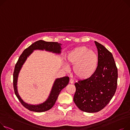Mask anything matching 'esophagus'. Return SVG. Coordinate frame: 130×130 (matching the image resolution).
I'll return each instance as SVG.
<instances>
[{
  "instance_id": "34e87169",
  "label": "esophagus",
  "mask_w": 130,
  "mask_h": 130,
  "mask_svg": "<svg viewBox=\"0 0 130 130\" xmlns=\"http://www.w3.org/2000/svg\"><path fill=\"white\" fill-rule=\"evenodd\" d=\"M74 83V80L72 79H70V83H71V84H73Z\"/></svg>"
}]
</instances>
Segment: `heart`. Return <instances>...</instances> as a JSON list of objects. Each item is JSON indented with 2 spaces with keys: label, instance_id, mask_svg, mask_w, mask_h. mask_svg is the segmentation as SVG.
<instances>
[{
  "label": "heart",
  "instance_id": "obj_1",
  "mask_svg": "<svg viewBox=\"0 0 130 130\" xmlns=\"http://www.w3.org/2000/svg\"><path fill=\"white\" fill-rule=\"evenodd\" d=\"M68 64L73 65V71L78 78L86 79L91 77L97 71L99 59L97 54L86 46L76 47L67 56ZM67 69V67L65 66Z\"/></svg>",
  "mask_w": 130,
  "mask_h": 130
}]
</instances>
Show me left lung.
<instances>
[{"instance_id":"left-lung-1","label":"left lung","mask_w":130,"mask_h":130,"mask_svg":"<svg viewBox=\"0 0 130 130\" xmlns=\"http://www.w3.org/2000/svg\"><path fill=\"white\" fill-rule=\"evenodd\" d=\"M99 59L97 71L89 78L75 84L74 101L80 110L94 113L104 108L113 97L117 88L118 69L112 53L94 41Z\"/></svg>"}]
</instances>
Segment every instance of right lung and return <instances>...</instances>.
Instances as JSON below:
<instances>
[{
	"label": "right lung",
	"mask_w": 130,
	"mask_h": 130,
	"mask_svg": "<svg viewBox=\"0 0 130 130\" xmlns=\"http://www.w3.org/2000/svg\"><path fill=\"white\" fill-rule=\"evenodd\" d=\"M61 45V44H59L57 42H45L43 40L38 41L24 50L15 65L13 74V84L14 93L22 105L30 111L41 112L47 111L51 109L54 105L60 91L68 85L70 79L67 76L60 78H57L53 84L52 89L47 99L41 104L31 105L27 103H25L21 99L18 94V90H17V80H18V75L21 68L27 57L33 52L34 50H45L47 51L52 52L53 53L59 54L61 52L60 51L62 49L61 46H60Z\"/></svg>",
	"instance_id": "obj_1"
}]
</instances>
